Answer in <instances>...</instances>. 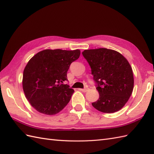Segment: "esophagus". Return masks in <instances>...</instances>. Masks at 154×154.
<instances>
[{
    "label": "esophagus",
    "instance_id": "34e87169",
    "mask_svg": "<svg viewBox=\"0 0 154 154\" xmlns=\"http://www.w3.org/2000/svg\"><path fill=\"white\" fill-rule=\"evenodd\" d=\"M88 88H87V87H85V88H84L80 89V91H83V92H86L87 91H88Z\"/></svg>",
    "mask_w": 154,
    "mask_h": 154
}]
</instances>
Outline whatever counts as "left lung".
I'll return each instance as SVG.
<instances>
[{"label":"left lung","instance_id":"left-lung-1","mask_svg":"<svg viewBox=\"0 0 154 154\" xmlns=\"http://www.w3.org/2000/svg\"><path fill=\"white\" fill-rule=\"evenodd\" d=\"M83 56L91 66L100 97L92 103L103 113L120 110L133 92V70L127 59L118 52L107 48L85 50Z\"/></svg>","mask_w":154,"mask_h":154}]
</instances>
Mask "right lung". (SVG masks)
I'll use <instances>...</instances> for the list:
<instances>
[{
  "mask_svg": "<svg viewBox=\"0 0 154 154\" xmlns=\"http://www.w3.org/2000/svg\"><path fill=\"white\" fill-rule=\"evenodd\" d=\"M80 51L44 50L29 61L23 74V89L31 105L45 115H55L69 103L74 92L67 81L71 63L79 58Z\"/></svg>",
  "mask_w": 154,
  "mask_h": 154,
  "instance_id": "obj_1",
  "label": "right lung"
}]
</instances>
